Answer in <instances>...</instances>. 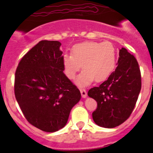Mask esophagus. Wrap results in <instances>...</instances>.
Segmentation results:
<instances>
[{
  "label": "esophagus",
  "instance_id": "1",
  "mask_svg": "<svg viewBox=\"0 0 153 153\" xmlns=\"http://www.w3.org/2000/svg\"><path fill=\"white\" fill-rule=\"evenodd\" d=\"M80 94H81L82 97L83 98V99H85V98L87 97L86 91H85V89H83V88H80Z\"/></svg>",
  "mask_w": 153,
  "mask_h": 153
}]
</instances>
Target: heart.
<instances>
[{
    "label": "heart",
    "instance_id": "1",
    "mask_svg": "<svg viewBox=\"0 0 153 153\" xmlns=\"http://www.w3.org/2000/svg\"><path fill=\"white\" fill-rule=\"evenodd\" d=\"M63 71L68 78H75L80 68L84 69L76 80L79 86H86L96 80L102 82L113 73L116 66V51L108 42H84L72 47L71 55L62 57Z\"/></svg>",
    "mask_w": 153,
    "mask_h": 153
}]
</instances>
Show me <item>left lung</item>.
<instances>
[{"mask_svg": "<svg viewBox=\"0 0 153 153\" xmlns=\"http://www.w3.org/2000/svg\"><path fill=\"white\" fill-rule=\"evenodd\" d=\"M117 67L106 81L88 92L97 102L93 119L100 127L114 128L131 115L141 90L137 61L125 48L119 50Z\"/></svg>", "mask_w": 153, "mask_h": 153, "instance_id": "8db88e82", "label": "left lung"}]
</instances>
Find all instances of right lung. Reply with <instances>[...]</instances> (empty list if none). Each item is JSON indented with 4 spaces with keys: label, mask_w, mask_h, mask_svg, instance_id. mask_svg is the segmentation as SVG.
<instances>
[{
    "label": "right lung",
    "mask_w": 153,
    "mask_h": 153,
    "mask_svg": "<svg viewBox=\"0 0 153 153\" xmlns=\"http://www.w3.org/2000/svg\"><path fill=\"white\" fill-rule=\"evenodd\" d=\"M60 46L58 41L39 42L22 57L15 73V96L24 117L47 132L64 127L81 98L63 73Z\"/></svg>",
    "instance_id": "add662e5"
}]
</instances>
